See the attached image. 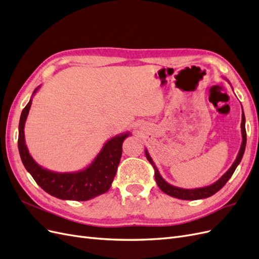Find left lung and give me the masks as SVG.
<instances>
[{
  "mask_svg": "<svg viewBox=\"0 0 259 259\" xmlns=\"http://www.w3.org/2000/svg\"><path fill=\"white\" fill-rule=\"evenodd\" d=\"M227 80V79H226ZM228 81V80H227ZM229 82V81H228ZM230 84V82H229ZM241 133H242V144L240 147V150L239 153L237 155L236 160L232 163V165L230 166V168L226 171V173L219 178L217 182H215L214 184H211L209 186L206 187H202V188H194V189H184V188H179V187H175L173 185L168 184L165 179H164L160 171L158 169V167L155 166V164L153 162V160L151 159L150 154H149L148 150L146 149L145 150V154H146V158L147 160L152 164V166L154 168V176H155V182L158 184L160 189L170 197L173 198H177L180 200H200V199H206L210 195L215 194L217 191H219L222 189V188L226 185V183L228 182L230 179V177L232 176V174L234 173V170H236L237 166L240 164L242 158H243V154H244L245 151V146H246V131H245V115L244 112H243V109H242V122H241Z\"/></svg>",
  "mask_w": 259,
  "mask_h": 259,
  "instance_id": "obj_1",
  "label": "left lung"
}]
</instances>
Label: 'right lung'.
<instances>
[{"label":"right lung","instance_id":"right-lung-1","mask_svg":"<svg viewBox=\"0 0 259 259\" xmlns=\"http://www.w3.org/2000/svg\"><path fill=\"white\" fill-rule=\"evenodd\" d=\"M40 88L41 85L34 90L29 103L22 110L18 127L19 154L28 173L45 192L60 200L88 201L106 193L110 189L116 174L117 165L122 156L124 139L132 135L131 132L122 133L107 140L96 158L83 169L58 173L44 168L29 153L25 139V124L32 105V98Z\"/></svg>","mask_w":259,"mask_h":259}]
</instances>
